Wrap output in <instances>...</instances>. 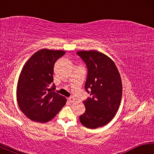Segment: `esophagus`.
<instances>
[{
    "mask_svg": "<svg viewBox=\"0 0 154 154\" xmlns=\"http://www.w3.org/2000/svg\"><path fill=\"white\" fill-rule=\"evenodd\" d=\"M68 100H69V101L71 103H74L75 101V99L74 98H72V97H70V98H68Z\"/></svg>",
    "mask_w": 154,
    "mask_h": 154,
    "instance_id": "obj_1",
    "label": "esophagus"
}]
</instances>
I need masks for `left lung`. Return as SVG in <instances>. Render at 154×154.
Listing matches in <instances>:
<instances>
[{
    "mask_svg": "<svg viewBox=\"0 0 154 154\" xmlns=\"http://www.w3.org/2000/svg\"><path fill=\"white\" fill-rule=\"evenodd\" d=\"M77 54L87 65L85 89L88 92L90 90L92 96L83 101L85 111L79 120L85 127L95 129L107 124L118 111L122 96L120 74L112 59L103 53L90 50Z\"/></svg>",
    "mask_w": 154,
    "mask_h": 154,
    "instance_id": "left-lung-1",
    "label": "left lung"
}]
</instances>
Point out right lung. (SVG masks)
I'll return each instance as SVG.
<instances>
[{
    "mask_svg": "<svg viewBox=\"0 0 154 154\" xmlns=\"http://www.w3.org/2000/svg\"><path fill=\"white\" fill-rule=\"evenodd\" d=\"M64 51L42 49L35 52L23 66L18 79V106L28 118L40 123L53 119L66 105V98L56 92L54 66Z\"/></svg>",
    "mask_w": 154,
    "mask_h": 154,
    "instance_id": "obj_1",
    "label": "right lung"
}]
</instances>
